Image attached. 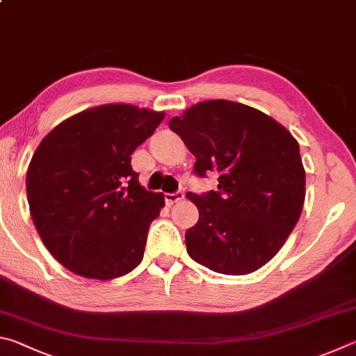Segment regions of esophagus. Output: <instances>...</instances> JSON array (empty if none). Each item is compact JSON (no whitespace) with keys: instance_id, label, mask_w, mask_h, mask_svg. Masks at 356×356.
Listing matches in <instances>:
<instances>
[{"instance_id":"obj_1","label":"esophagus","mask_w":356,"mask_h":356,"mask_svg":"<svg viewBox=\"0 0 356 356\" xmlns=\"http://www.w3.org/2000/svg\"><path fill=\"white\" fill-rule=\"evenodd\" d=\"M164 198H165L167 207H172V204L181 202L184 198V194H183V192H175V194H165Z\"/></svg>"}]
</instances>
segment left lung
<instances>
[{"instance_id":"left-lung-1","label":"left lung","mask_w":356,"mask_h":356,"mask_svg":"<svg viewBox=\"0 0 356 356\" xmlns=\"http://www.w3.org/2000/svg\"><path fill=\"white\" fill-rule=\"evenodd\" d=\"M168 127L197 158V175H219L217 191L186 194L198 209V222L186 233L189 257L225 275L261 269L302 214L298 142L264 112L228 99L191 106Z\"/></svg>"}]
</instances>
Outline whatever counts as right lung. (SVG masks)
Instances as JSON below:
<instances>
[{"instance_id": "1", "label": "right lung", "mask_w": 356, "mask_h": 356, "mask_svg": "<svg viewBox=\"0 0 356 356\" xmlns=\"http://www.w3.org/2000/svg\"><path fill=\"white\" fill-rule=\"evenodd\" d=\"M165 112L111 103L43 137L26 172L29 213L48 252L79 277L112 280L140 264L164 194L143 189L131 154Z\"/></svg>"}]
</instances>
